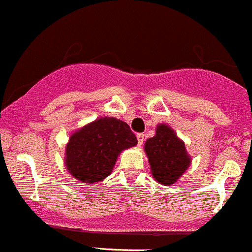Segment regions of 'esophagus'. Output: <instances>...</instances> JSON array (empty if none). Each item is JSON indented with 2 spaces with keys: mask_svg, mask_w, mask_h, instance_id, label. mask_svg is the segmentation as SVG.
Listing matches in <instances>:
<instances>
[{
  "mask_svg": "<svg viewBox=\"0 0 252 252\" xmlns=\"http://www.w3.org/2000/svg\"><path fill=\"white\" fill-rule=\"evenodd\" d=\"M136 137H137V145H138V146H141V145L144 144L145 135H144V133H137V136H136Z\"/></svg>",
  "mask_w": 252,
  "mask_h": 252,
  "instance_id": "obj_1",
  "label": "esophagus"
}]
</instances>
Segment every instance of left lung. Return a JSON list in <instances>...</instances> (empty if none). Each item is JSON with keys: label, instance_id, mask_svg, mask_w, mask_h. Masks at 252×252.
Listing matches in <instances>:
<instances>
[{"label": "left lung", "instance_id": "1", "mask_svg": "<svg viewBox=\"0 0 252 252\" xmlns=\"http://www.w3.org/2000/svg\"><path fill=\"white\" fill-rule=\"evenodd\" d=\"M144 149L152 177L165 186L176 184L191 165V156L185 142L166 124L156 126L155 136L146 140Z\"/></svg>", "mask_w": 252, "mask_h": 252}]
</instances>
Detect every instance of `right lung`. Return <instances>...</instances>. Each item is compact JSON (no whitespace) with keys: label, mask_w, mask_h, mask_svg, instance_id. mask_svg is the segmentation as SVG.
<instances>
[{"label":"right lung","mask_w":252,"mask_h":252,"mask_svg":"<svg viewBox=\"0 0 252 252\" xmlns=\"http://www.w3.org/2000/svg\"><path fill=\"white\" fill-rule=\"evenodd\" d=\"M136 145L137 138L126 122L98 117L71 133L64 149V166L78 181L98 184L110 176L120 154Z\"/></svg>","instance_id":"1"}]
</instances>
